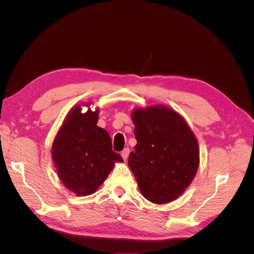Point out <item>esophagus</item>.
<instances>
[{"label": "esophagus", "mask_w": 254, "mask_h": 254, "mask_svg": "<svg viewBox=\"0 0 254 254\" xmlns=\"http://www.w3.org/2000/svg\"><path fill=\"white\" fill-rule=\"evenodd\" d=\"M129 152H130V149L128 148V147H126V148H124V150L122 151V157H123V159H124V161H126L127 160V158H128V156H129Z\"/></svg>", "instance_id": "1"}]
</instances>
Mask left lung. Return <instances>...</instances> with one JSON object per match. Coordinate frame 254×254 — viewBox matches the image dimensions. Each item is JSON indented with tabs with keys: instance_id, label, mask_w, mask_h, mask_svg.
Here are the masks:
<instances>
[{
	"instance_id": "8db88e82",
	"label": "left lung",
	"mask_w": 254,
	"mask_h": 254,
	"mask_svg": "<svg viewBox=\"0 0 254 254\" xmlns=\"http://www.w3.org/2000/svg\"><path fill=\"white\" fill-rule=\"evenodd\" d=\"M136 145L128 165L150 202L174 201L193 181L199 165L196 136L179 113L165 106L132 111Z\"/></svg>"
}]
</instances>
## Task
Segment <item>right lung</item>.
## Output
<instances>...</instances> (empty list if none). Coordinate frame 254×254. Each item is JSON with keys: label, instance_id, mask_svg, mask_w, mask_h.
<instances>
[{"label": "right lung", "instance_id": "right-lung-1", "mask_svg": "<svg viewBox=\"0 0 254 254\" xmlns=\"http://www.w3.org/2000/svg\"><path fill=\"white\" fill-rule=\"evenodd\" d=\"M80 106H75L61 125L52 157L64 187L77 196H88L95 193L114 163L123 159L112 150L109 133L96 125L98 109L82 113Z\"/></svg>", "mask_w": 254, "mask_h": 254}]
</instances>
